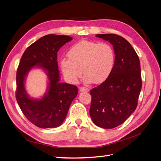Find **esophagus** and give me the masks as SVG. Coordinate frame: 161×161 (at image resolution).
<instances>
[{
  "instance_id": "34e87169",
  "label": "esophagus",
  "mask_w": 161,
  "mask_h": 161,
  "mask_svg": "<svg viewBox=\"0 0 161 161\" xmlns=\"http://www.w3.org/2000/svg\"><path fill=\"white\" fill-rule=\"evenodd\" d=\"M79 91H80V92H89V89L88 88H86V87L81 86V87H80Z\"/></svg>"
}]
</instances>
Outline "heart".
Here are the masks:
<instances>
[{"mask_svg": "<svg viewBox=\"0 0 161 161\" xmlns=\"http://www.w3.org/2000/svg\"><path fill=\"white\" fill-rule=\"evenodd\" d=\"M67 55L69 58H62L60 65L70 83H76L82 72L86 83H102L113 70L115 60L114 47L107 42L80 41L70 47Z\"/></svg>", "mask_w": 161, "mask_h": 161, "instance_id": "obj_1", "label": "heart"}]
</instances>
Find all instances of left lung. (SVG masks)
Listing matches in <instances>:
<instances>
[{
    "mask_svg": "<svg viewBox=\"0 0 161 161\" xmlns=\"http://www.w3.org/2000/svg\"><path fill=\"white\" fill-rule=\"evenodd\" d=\"M108 41L115 53L114 69L103 83L91 90L89 114L99 127L111 129L127 119L135 111L142 89L139 58L130 43L116 34H97Z\"/></svg>",
    "mask_w": 161,
    "mask_h": 161,
    "instance_id": "obj_1",
    "label": "left lung"
}]
</instances>
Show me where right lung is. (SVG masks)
<instances>
[{"mask_svg":"<svg viewBox=\"0 0 161 161\" xmlns=\"http://www.w3.org/2000/svg\"><path fill=\"white\" fill-rule=\"evenodd\" d=\"M72 40L68 36L49 34L39 39L24 52L17 72L16 99L27 118L41 128H56L64 121L72 101L78 94L75 85L60 82L57 53ZM33 67L45 70L48 79L47 91L41 99H33L25 90V81Z\"/></svg>","mask_w":161,"mask_h":161,"instance_id":"obj_1","label":"right lung"}]
</instances>
